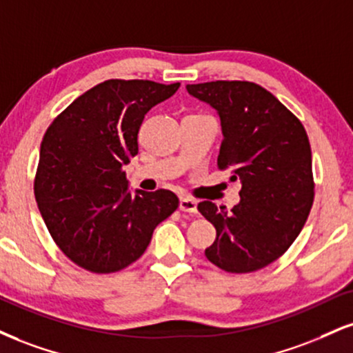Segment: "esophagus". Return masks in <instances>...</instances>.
<instances>
[{"label": "esophagus", "instance_id": "esophagus-1", "mask_svg": "<svg viewBox=\"0 0 353 353\" xmlns=\"http://www.w3.org/2000/svg\"><path fill=\"white\" fill-rule=\"evenodd\" d=\"M179 209L182 212H189V214H195L197 212V202L190 197H181Z\"/></svg>", "mask_w": 353, "mask_h": 353}]
</instances>
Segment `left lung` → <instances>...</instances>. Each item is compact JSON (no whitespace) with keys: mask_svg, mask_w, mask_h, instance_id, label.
Here are the masks:
<instances>
[{"mask_svg":"<svg viewBox=\"0 0 353 353\" xmlns=\"http://www.w3.org/2000/svg\"><path fill=\"white\" fill-rule=\"evenodd\" d=\"M188 92L219 112L217 165L241 182L232 212L203 201L197 209L217 230L205 250L227 273H253L278 260L298 239L314 202L312 154L303 123L273 93L253 82L215 80Z\"/></svg>","mask_w":353,"mask_h":353,"instance_id":"obj_1","label":"left lung"}]
</instances>
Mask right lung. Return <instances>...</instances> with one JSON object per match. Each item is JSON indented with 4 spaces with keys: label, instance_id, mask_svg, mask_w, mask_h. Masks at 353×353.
Wrapping results in <instances>:
<instances>
[{
    "label": "right lung",
    "instance_id": "right-lung-1",
    "mask_svg": "<svg viewBox=\"0 0 353 353\" xmlns=\"http://www.w3.org/2000/svg\"><path fill=\"white\" fill-rule=\"evenodd\" d=\"M179 82L105 80L54 118L41 143L34 195L61 252L97 274L125 270L179 207L171 190L128 192L123 165L138 154L144 114Z\"/></svg>",
    "mask_w": 353,
    "mask_h": 353
}]
</instances>
